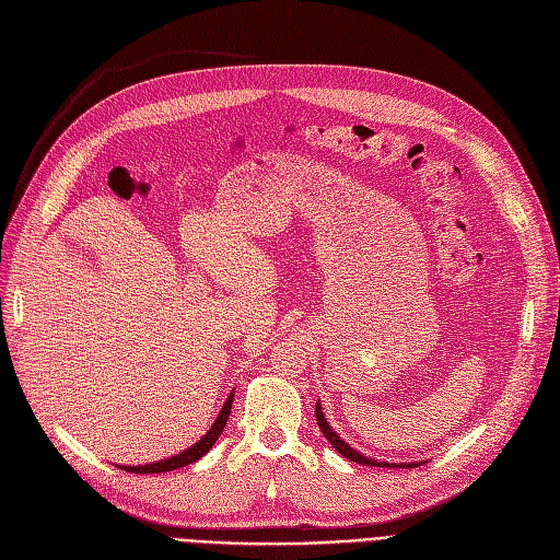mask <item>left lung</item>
Segmentation results:
<instances>
[{"label": "left lung", "instance_id": "1", "mask_svg": "<svg viewBox=\"0 0 560 560\" xmlns=\"http://www.w3.org/2000/svg\"><path fill=\"white\" fill-rule=\"evenodd\" d=\"M315 417H317V423H319V431L324 433V438L331 442L334 445V450L338 452V454H342L345 458H350V460H354V464H361V466H377V468H417V466H421V464H389V460H375V458H369V456H363L361 452H357L354 447H350L347 445V442L329 427V421L324 419V412H322V405L317 402L315 405Z\"/></svg>", "mask_w": 560, "mask_h": 560}]
</instances>
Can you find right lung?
Instances as JSON below:
<instances>
[{
  "mask_svg": "<svg viewBox=\"0 0 560 560\" xmlns=\"http://www.w3.org/2000/svg\"><path fill=\"white\" fill-rule=\"evenodd\" d=\"M231 402H234V394H229V398H226V402H224V408L220 410V415H218L213 427H210V431H208L199 442H195V445H191L189 450H185V452H180V454H176V456H171V458H164V460H155V464H145V466H120V468L127 470V472L148 475V472H171V470H178V468H183V466L195 464V460H199L203 454H208V450L215 445V440H218L220 433L224 431L229 412H231Z\"/></svg>",
  "mask_w": 560,
  "mask_h": 560,
  "instance_id": "add662e5",
  "label": "right lung"
}]
</instances>
